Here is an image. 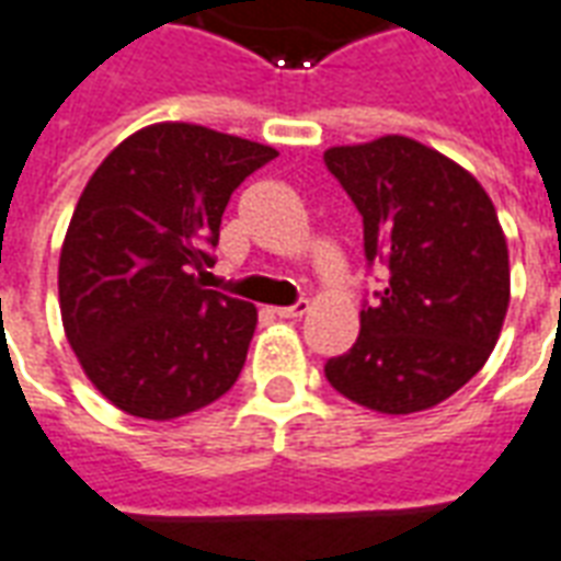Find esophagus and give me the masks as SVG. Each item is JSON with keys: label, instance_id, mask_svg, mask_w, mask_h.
<instances>
[{"label": "esophagus", "instance_id": "34e87169", "mask_svg": "<svg viewBox=\"0 0 561 561\" xmlns=\"http://www.w3.org/2000/svg\"><path fill=\"white\" fill-rule=\"evenodd\" d=\"M309 312V300H297L294 306H279L276 316L279 318H304Z\"/></svg>", "mask_w": 561, "mask_h": 561}]
</instances>
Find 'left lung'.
Wrapping results in <instances>:
<instances>
[{
	"label": "left lung",
	"instance_id": "obj_1",
	"mask_svg": "<svg viewBox=\"0 0 561 561\" xmlns=\"http://www.w3.org/2000/svg\"><path fill=\"white\" fill-rule=\"evenodd\" d=\"M324 164L364 216L366 261L390 270L324 376L373 412L433 409L486 364L505 324L511 267L493 201L457 161L402 135L330 147Z\"/></svg>",
	"mask_w": 561,
	"mask_h": 561
}]
</instances>
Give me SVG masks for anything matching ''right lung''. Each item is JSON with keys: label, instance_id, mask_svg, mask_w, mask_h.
I'll return each instance as SVG.
<instances>
[{"label": "right lung", "instance_id": "right-lung-1", "mask_svg": "<svg viewBox=\"0 0 561 561\" xmlns=\"http://www.w3.org/2000/svg\"><path fill=\"white\" fill-rule=\"evenodd\" d=\"M279 152L192 123L135 131L95 168L59 255V309L83 373L147 421L233 388L255 306L204 288L233 188Z\"/></svg>", "mask_w": 561, "mask_h": 561}]
</instances>
